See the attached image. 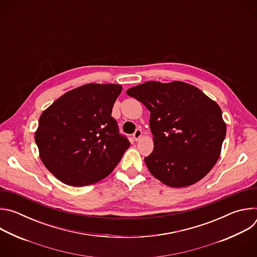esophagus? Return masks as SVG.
I'll list each match as a JSON object with an SVG mask.
<instances>
[{
	"label": "esophagus",
	"mask_w": 257,
	"mask_h": 257,
	"mask_svg": "<svg viewBox=\"0 0 257 257\" xmlns=\"http://www.w3.org/2000/svg\"><path fill=\"white\" fill-rule=\"evenodd\" d=\"M142 136V131L140 129H137L134 133H133V138L135 141H138Z\"/></svg>",
	"instance_id": "obj_1"
}]
</instances>
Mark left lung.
Returning <instances> with one entry per match:
<instances>
[{"label": "left lung", "instance_id": "1", "mask_svg": "<svg viewBox=\"0 0 257 257\" xmlns=\"http://www.w3.org/2000/svg\"><path fill=\"white\" fill-rule=\"evenodd\" d=\"M126 93L151 112L155 148L144 162L152 175L170 187L190 186L206 176L227 132L218 104L182 81H148Z\"/></svg>", "mask_w": 257, "mask_h": 257}]
</instances>
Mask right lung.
I'll return each mask as SVG.
<instances>
[{
	"instance_id": "1",
	"label": "right lung",
	"mask_w": 257,
	"mask_h": 257,
	"mask_svg": "<svg viewBox=\"0 0 257 257\" xmlns=\"http://www.w3.org/2000/svg\"><path fill=\"white\" fill-rule=\"evenodd\" d=\"M120 84L88 83L43 112L34 139L46 168L64 184L91 185L113 172L130 146L112 117Z\"/></svg>"
}]
</instances>
